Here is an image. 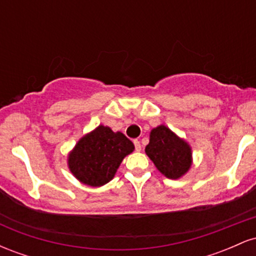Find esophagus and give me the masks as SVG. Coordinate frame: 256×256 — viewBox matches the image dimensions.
<instances>
[{
    "label": "esophagus",
    "mask_w": 256,
    "mask_h": 256,
    "mask_svg": "<svg viewBox=\"0 0 256 256\" xmlns=\"http://www.w3.org/2000/svg\"><path fill=\"white\" fill-rule=\"evenodd\" d=\"M134 149H136L137 152H140V148H142V146H140V140H134Z\"/></svg>",
    "instance_id": "obj_1"
}]
</instances>
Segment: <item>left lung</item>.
I'll return each instance as SVG.
<instances>
[{
  "label": "left lung",
  "mask_w": 256,
  "mask_h": 256,
  "mask_svg": "<svg viewBox=\"0 0 256 256\" xmlns=\"http://www.w3.org/2000/svg\"><path fill=\"white\" fill-rule=\"evenodd\" d=\"M146 152L158 171L170 179L182 177L192 166L190 146L164 125L152 130Z\"/></svg>",
  "instance_id": "1"
}]
</instances>
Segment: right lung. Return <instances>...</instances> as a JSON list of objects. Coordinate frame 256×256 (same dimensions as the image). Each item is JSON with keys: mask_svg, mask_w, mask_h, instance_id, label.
<instances>
[{"mask_svg": "<svg viewBox=\"0 0 256 256\" xmlns=\"http://www.w3.org/2000/svg\"><path fill=\"white\" fill-rule=\"evenodd\" d=\"M134 149V143L122 132L100 125L82 138L70 154V170L82 183L101 186L114 177L122 158Z\"/></svg>", "mask_w": 256, "mask_h": 256, "instance_id": "right-lung-1", "label": "right lung"}]
</instances>
